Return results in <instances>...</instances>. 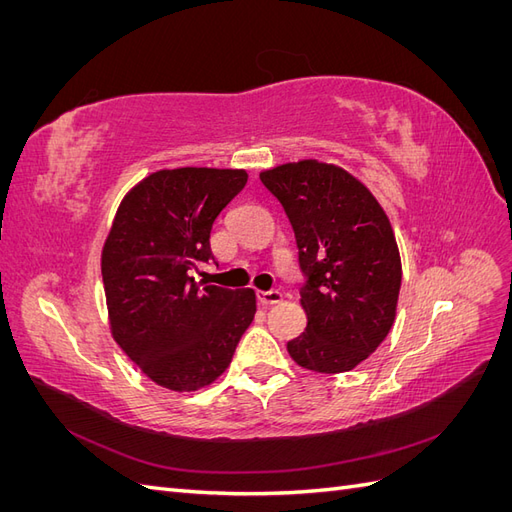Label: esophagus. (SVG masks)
Instances as JSON below:
<instances>
[{"instance_id":"obj_1","label":"esophagus","mask_w":512,"mask_h":512,"mask_svg":"<svg viewBox=\"0 0 512 512\" xmlns=\"http://www.w3.org/2000/svg\"><path fill=\"white\" fill-rule=\"evenodd\" d=\"M282 292L280 290H258V301L262 305H277L282 303Z\"/></svg>"}]
</instances>
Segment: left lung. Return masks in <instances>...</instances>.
<instances>
[{"mask_svg": "<svg viewBox=\"0 0 512 512\" xmlns=\"http://www.w3.org/2000/svg\"><path fill=\"white\" fill-rule=\"evenodd\" d=\"M280 200L307 275L301 288L305 331L288 354L318 374L350 371L389 335L401 288V258L389 215L363 181L318 160L260 173Z\"/></svg>", "mask_w": 512, "mask_h": 512, "instance_id": "obj_1", "label": "left lung"}]
</instances>
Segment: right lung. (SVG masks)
I'll list each match as a JSON object with an SVG mask.
<instances>
[{
  "mask_svg": "<svg viewBox=\"0 0 512 512\" xmlns=\"http://www.w3.org/2000/svg\"><path fill=\"white\" fill-rule=\"evenodd\" d=\"M247 183L243 168H162L119 203L102 247L108 327L143 374L175 393L218 380L256 314L252 288L200 286L215 218Z\"/></svg>",
  "mask_w": 512,
  "mask_h": 512,
  "instance_id": "right-lung-1",
  "label": "right lung"
}]
</instances>
